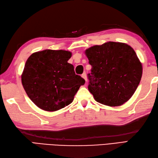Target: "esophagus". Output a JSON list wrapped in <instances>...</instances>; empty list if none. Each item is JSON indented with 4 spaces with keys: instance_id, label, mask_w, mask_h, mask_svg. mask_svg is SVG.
Returning a JSON list of instances; mask_svg holds the SVG:
<instances>
[{
    "instance_id": "1",
    "label": "esophagus",
    "mask_w": 158,
    "mask_h": 158,
    "mask_svg": "<svg viewBox=\"0 0 158 158\" xmlns=\"http://www.w3.org/2000/svg\"><path fill=\"white\" fill-rule=\"evenodd\" d=\"M82 77L83 79H84L85 80V81L87 82V81H88V79H87V75H86V73H83L82 74Z\"/></svg>"
}]
</instances>
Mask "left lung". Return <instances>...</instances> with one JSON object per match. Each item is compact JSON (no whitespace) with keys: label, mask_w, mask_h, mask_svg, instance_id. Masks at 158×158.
<instances>
[{"label":"left lung","mask_w":158,"mask_h":158,"mask_svg":"<svg viewBox=\"0 0 158 158\" xmlns=\"http://www.w3.org/2000/svg\"><path fill=\"white\" fill-rule=\"evenodd\" d=\"M92 66L88 74V89L99 103L110 106L123 105L135 92L142 77V64L126 43L107 42L86 49Z\"/></svg>","instance_id":"obj_1"}]
</instances>
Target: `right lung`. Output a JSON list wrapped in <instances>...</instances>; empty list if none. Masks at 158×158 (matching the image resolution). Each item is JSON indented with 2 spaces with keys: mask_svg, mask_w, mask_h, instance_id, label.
Instances as JSON below:
<instances>
[{
  "mask_svg": "<svg viewBox=\"0 0 158 158\" xmlns=\"http://www.w3.org/2000/svg\"><path fill=\"white\" fill-rule=\"evenodd\" d=\"M71 53L46 49L32 53L22 75V83L28 96L40 109L56 111L73 102L85 79L77 75L68 63Z\"/></svg>",
  "mask_w": 158,
  "mask_h": 158,
  "instance_id": "1",
  "label": "right lung"
}]
</instances>
